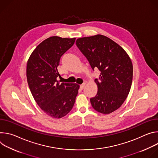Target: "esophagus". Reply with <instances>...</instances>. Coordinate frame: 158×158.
<instances>
[{
    "label": "esophagus",
    "mask_w": 158,
    "mask_h": 158,
    "mask_svg": "<svg viewBox=\"0 0 158 158\" xmlns=\"http://www.w3.org/2000/svg\"><path fill=\"white\" fill-rule=\"evenodd\" d=\"M85 83H83V84H82L81 85V89H83L84 87H85Z\"/></svg>",
    "instance_id": "1"
}]
</instances>
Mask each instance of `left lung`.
Listing matches in <instances>:
<instances>
[{
    "label": "left lung",
    "instance_id": "8db88e82",
    "mask_svg": "<svg viewBox=\"0 0 158 158\" xmlns=\"http://www.w3.org/2000/svg\"><path fill=\"white\" fill-rule=\"evenodd\" d=\"M76 46L87 59L92 69L100 71L96 96L90 99L98 112L108 114L119 108L127 98L132 84L131 60L116 42L98 34L77 39Z\"/></svg>",
    "mask_w": 158,
    "mask_h": 158
}]
</instances>
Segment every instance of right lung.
<instances>
[{"label": "right lung", "instance_id": "right-lung-1", "mask_svg": "<svg viewBox=\"0 0 158 158\" xmlns=\"http://www.w3.org/2000/svg\"><path fill=\"white\" fill-rule=\"evenodd\" d=\"M76 38L52 36L40 43L27 64V79L32 96L48 116L60 119L71 110L79 85L60 83L57 69L61 56L74 44Z\"/></svg>", "mask_w": 158, "mask_h": 158}]
</instances>
